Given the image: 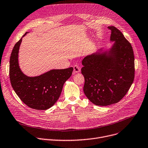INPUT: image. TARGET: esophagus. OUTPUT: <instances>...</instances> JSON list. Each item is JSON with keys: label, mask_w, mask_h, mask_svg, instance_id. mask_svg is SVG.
Returning a JSON list of instances; mask_svg holds the SVG:
<instances>
[{"label": "esophagus", "mask_w": 148, "mask_h": 148, "mask_svg": "<svg viewBox=\"0 0 148 148\" xmlns=\"http://www.w3.org/2000/svg\"><path fill=\"white\" fill-rule=\"evenodd\" d=\"M80 71V67L78 65H75L74 66V73H77Z\"/></svg>", "instance_id": "34e87169"}]
</instances>
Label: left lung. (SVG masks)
<instances>
[{
	"label": "left lung",
	"instance_id": "left-lung-1",
	"mask_svg": "<svg viewBox=\"0 0 148 148\" xmlns=\"http://www.w3.org/2000/svg\"><path fill=\"white\" fill-rule=\"evenodd\" d=\"M110 40L115 42L110 51L85 57L82 74L84 77L83 90L91 102L107 106L121 100L134 78V56L130 43L114 26Z\"/></svg>",
	"mask_w": 148,
	"mask_h": 148
}]
</instances>
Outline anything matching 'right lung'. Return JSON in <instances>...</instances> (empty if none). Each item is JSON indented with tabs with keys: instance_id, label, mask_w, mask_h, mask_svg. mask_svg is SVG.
<instances>
[{
	"instance_id": "right-lung-1",
	"label": "right lung",
	"mask_w": 148,
	"mask_h": 148,
	"mask_svg": "<svg viewBox=\"0 0 148 148\" xmlns=\"http://www.w3.org/2000/svg\"><path fill=\"white\" fill-rule=\"evenodd\" d=\"M21 42L22 38L15 45L10 57L9 78L12 87L20 99L29 108L37 110H47L59 99L65 82L72 75L73 68L52 70L37 77L26 76L18 64Z\"/></svg>"
}]
</instances>
